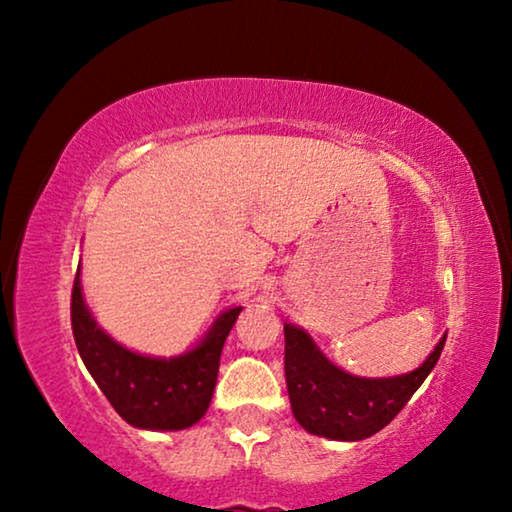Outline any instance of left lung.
Instances as JSON below:
<instances>
[{
	"label": "left lung",
	"mask_w": 512,
	"mask_h": 512,
	"mask_svg": "<svg viewBox=\"0 0 512 512\" xmlns=\"http://www.w3.org/2000/svg\"><path fill=\"white\" fill-rule=\"evenodd\" d=\"M447 334L418 368L395 377L350 375L329 361L309 332L284 323V372L300 427L329 440L370 438L400 413L436 368Z\"/></svg>",
	"instance_id": "1"
}]
</instances>
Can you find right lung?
Here are the masks:
<instances>
[{
	"mask_svg": "<svg viewBox=\"0 0 512 512\" xmlns=\"http://www.w3.org/2000/svg\"><path fill=\"white\" fill-rule=\"evenodd\" d=\"M244 307L225 309L196 348L178 357H149L112 339L85 305L81 266L72 289V329L81 359L108 402L146 431L189 429L212 402L223 343Z\"/></svg>",
	"mask_w": 512,
	"mask_h": 512,
	"instance_id": "right-lung-1",
	"label": "right lung"
}]
</instances>
